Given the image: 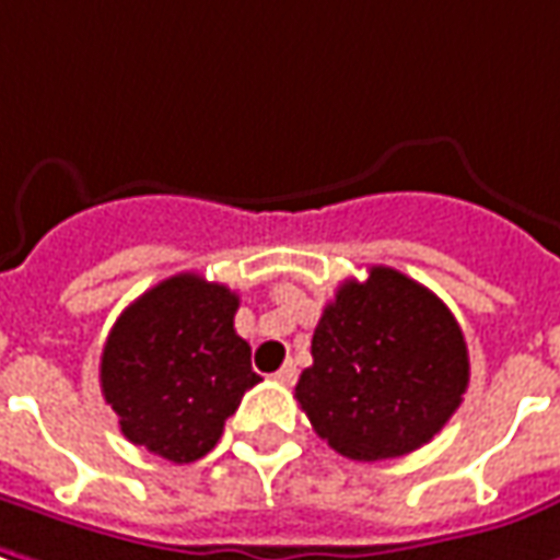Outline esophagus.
<instances>
[{
	"instance_id": "1",
	"label": "esophagus",
	"mask_w": 560,
	"mask_h": 560,
	"mask_svg": "<svg viewBox=\"0 0 560 560\" xmlns=\"http://www.w3.org/2000/svg\"><path fill=\"white\" fill-rule=\"evenodd\" d=\"M276 380H279V383H284V386H291V383H294V380H296V368H294V364H284L279 374H276Z\"/></svg>"
}]
</instances>
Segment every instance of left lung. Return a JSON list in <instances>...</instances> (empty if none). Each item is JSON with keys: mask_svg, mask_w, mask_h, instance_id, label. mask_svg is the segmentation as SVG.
<instances>
[{"mask_svg": "<svg viewBox=\"0 0 560 560\" xmlns=\"http://www.w3.org/2000/svg\"><path fill=\"white\" fill-rule=\"evenodd\" d=\"M469 386L454 312L389 266L337 288L312 334L296 401L337 454L374 463L423 447Z\"/></svg>", "mask_w": 560, "mask_h": 560, "instance_id": "8db88e82", "label": "left lung"}]
</instances>
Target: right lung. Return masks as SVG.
Instances as JSON below:
<instances>
[{
	"label": "right lung",
	"mask_w": 560,
	"mask_h": 560,
	"mask_svg": "<svg viewBox=\"0 0 560 560\" xmlns=\"http://www.w3.org/2000/svg\"><path fill=\"white\" fill-rule=\"evenodd\" d=\"M238 294L180 272L116 318L101 355V392L125 439L171 463L201 459L242 395L260 383L235 334Z\"/></svg>",
	"instance_id": "add662e5"
}]
</instances>
